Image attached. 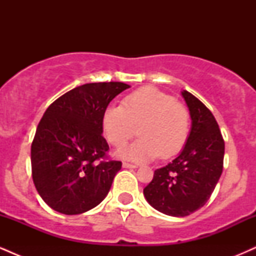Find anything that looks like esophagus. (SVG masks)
<instances>
[{
    "label": "esophagus",
    "instance_id": "esophagus-1",
    "mask_svg": "<svg viewBox=\"0 0 256 256\" xmlns=\"http://www.w3.org/2000/svg\"><path fill=\"white\" fill-rule=\"evenodd\" d=\"M122 167H124V168H137V165H134V164H128V162H122Z\"/></svg>",
    "mask_w": 256,
    "mask_h": 256
}]
</instances>
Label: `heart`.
Here are the masks:
<instances>
[{
	"label": "heart",
	"mask_w": 256,
	"mask_h": 256,
	"mask_svg": "<svg viewBox=\"0 0 256 256\" xmlns=\"http://www.w3.org/2000/svg\"><path fill=\"white\" fill-rule=\"evenodd\" d=\"M102 128L113 146L125 144L136 134L140 137L119 149V156L148 161L160 155L167 158L183 149L190 132L189 112L155 88H143L124 98L120 106H108L102 116Z\"/></svg>",
	"instance_id": "heart-1"
}]
</instances>
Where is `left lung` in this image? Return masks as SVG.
<instances>
[{
    "label": "left lung",
    "mask_w": 256,
    "mask_h": 256,
    "mask_svg": "<svg viewBox=\"0 0 256 256\" xmlns=\"http://www.w3.org/2000/svg\"><path fill=\"white\" fill-rule=\"evenodd\" d=\"M192 118L183 150L154 172L143 190L148 204L171 216H186L204 206L222 172L225 143L212 112L189 91H182Z\"/></svg>",
    "instance_id": "left-lung-1"
}]
</instances>
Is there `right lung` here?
<instances>
[{"instance_id": "right-lung-1", "label": "right lung", "mask_w": 256, "mask_h": 256, "mask_svg": "<svg viewBox=\"0 0 256 256\" xmlns=\"http://www.w3.org/2000/svg\"><path fill=\"white\" fill-rule=\"evenodd\" d=\"M130 85L122 82L74 88L49 106L31 146L34 186L58 213L73 216L104 201L120 161L106 160L102 116L110 102Z\"/></svg>"}]
</instances>
